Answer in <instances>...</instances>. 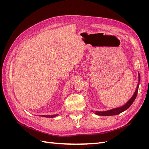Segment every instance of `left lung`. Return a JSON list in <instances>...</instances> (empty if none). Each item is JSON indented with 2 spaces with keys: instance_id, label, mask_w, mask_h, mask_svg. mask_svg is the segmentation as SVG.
Instances as JSON below:
<instances>
[{
  "instance_id": "8db88e82",
  "label": "left lung",
  "mask_w": 149,
  "mask_h": 149,
  "mask_svg": "<svg viewBox=\"0 0 149 149\" xmlns=\"http://www.w3.org/2000/svg\"><path fill=\"white\" fill-rule=\"evenodd\" d=\"M140 80H141V77H140V74L139 73V81L140 82ZM139 83H138V84L137 86V88L136 91H135L134 95L130 99L129 101L124 104L123 106L115 108V109H112L111 110L106 111H96L95 114L98 116H114V115H118L123 111L127 110L128 108L132 105V104L134 102V101L136 100V98L137 95L138 93V89H139Z\"/></svg>"
}]
</instances>
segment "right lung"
<instances>
[{
    "label": "right lung",
    "instance_id": "right-lung-1",
    "mask_svg": "<svg viewBox=\"0 0 149 149\" xmlns=\"http://www.w3.org/2000/svg\"><path fill=\"white\" fill-rule=\"evenodd\" d=\"M56 116H58V114H55V115H48V116H42L43 117H45V118H55Z\"/></svg>",
    "mask_w": 149,
    "mask_h": 149
}]
</instances>
